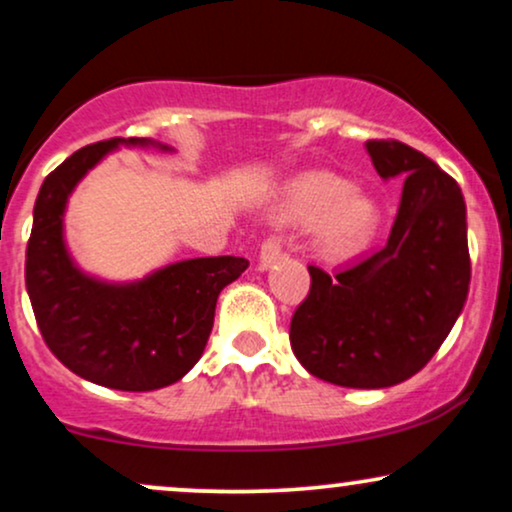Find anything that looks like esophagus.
<instances>
[{
	"label": "esophagus",
	"instance_id": "esophagus-1",
	"mask_svg": "<svg viewBox=\"0 0 512 512\" xmlns=\"http://www.w3.org/2000/svg\"><path fill=\"white\" fill-rule=\"evenodd\" d=\"M283 255V248H281V240L276 236H267L262 240L260 245V257H257V267H260V272L264 269L272 267L274 262H279Z\"/></svg>",
	"mask_w": 512,
	"mask_h": 512
}]
</instances>
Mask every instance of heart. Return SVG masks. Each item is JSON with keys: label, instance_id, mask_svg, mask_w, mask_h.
<instances>
[{"label": "heart", "instance_id": "heart-1", "mask_svg": "<svg viewBox=\"0 0 512 512\" xmlns=\"http://www.w3.org/2000/svg\"><path fill=\"white\" fill-rule=\"evenodd\" d=\"M279 209L291 219L315 221L319 248L331 255L360 248L377 226L372 197L331 171H303L288 178L279 193Z\"/></svg>", "mask_w": 512, "mask_h": 512}]
</instances>
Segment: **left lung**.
<instances>
[{"instance_id":"obj_1","label":"left lung","mask_w":512,"mask_h":512,"mask_svg":"<svg viewBox=\"0 0 512 512\" xmlns=\"http://www.w3.org/2000/svg\"><path fill=\"white\" fill-rule=\"evenodd\" d=\"M381 178L405 176L391 236L312 286L291 319L307 372L348 389H386L432 360L470 291L465 200L439 164L398 140H367Z\"/></svg>"}]
</instances>
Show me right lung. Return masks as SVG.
Segmentation results:
<instances>
[{
    "instance_id": "add662e5",
    "label": "right lung",
    "mask_w": 512,
    "mask_h": 512,
    "mask_svg": "<svg viewBox=\"0 0 512 512\" xmlns=\"http://www.w3.org/2000/svg\"><path fill=\"white\" fill-rule=\"evenodd\" d=\"M119 145L171 150L147 138H112L61 162L35 200L26 288L40 334L61 365L107 389L155 391L186 377L200 360L219 293L248 260L195 257L131 283L80 272L64 243L66 202L80 178Z\"/></svg>"
}]
</instances>
